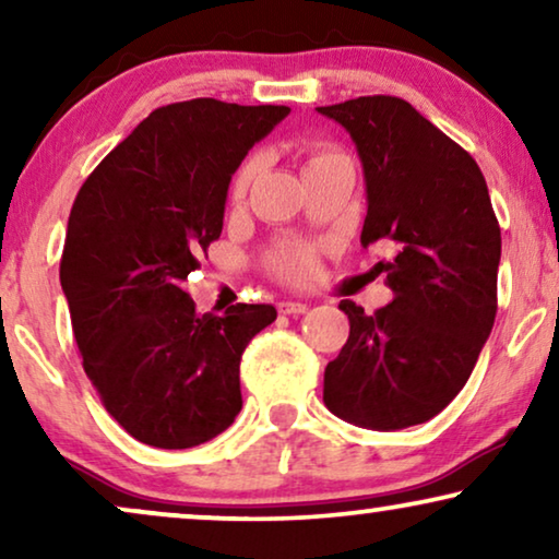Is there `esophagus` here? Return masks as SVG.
I'll return each instance as SVG.
<instances>
[{
  "mask_svg": "<svg viewBox=\"0 0 559 559\" xmlns=\"http://www.w3.org/2000/svg\"><path fill=\"white\" fill-rule=\"evenodd\" d=\"M277 308H280L282 316H302V312H308V305H305V302H293V300H282Z\"/></svg>",
  "mask_w": 559,
  "mask_h": 559,
  "instance_id": "esophagus-1",
  "label": "esophagus"
}]
</instances>
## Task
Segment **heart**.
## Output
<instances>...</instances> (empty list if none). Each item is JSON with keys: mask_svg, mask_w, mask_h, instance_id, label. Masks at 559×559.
<instances>
[{"mask_svg": "<svg viewBox=\"0 0 559 559\" xmlns=\"http://www.w3.org/2000/svg\"><path fill=\"white\" fill-rule=\"evenodd\" d=\"M341 157V152H335L331 147H312L305 157V173L312 170V167L328 163V159ZM259 173V157L251 155L243 159L239 165V170L234 173L231 180V198L236 203L243 201L249 195L251 182H254ZM266 266L274 277H280L282 282H305L312 274V251L302 243H282V247H274L270 254H266Z\"/></svg>", "mask_w": 559, "mask_h": 559, "instance_id": "obj_1", "label": "heart"}]
</instances>
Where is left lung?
I'll return each instance as SVG.
<instances>
[{"instance_id": "obj_1", "label": "left lung", "mask_w": 559, "mask_h": 559, "mask_svg": "<svg viewBox=\"0 0 559 559\" xmlns=\"http://www.w3.org/2000/svg\"><path fill=\"white\" fill-rule=\"evenodd\" d=\"M318 111L361 157V247H394L373 266L394 300L373 316L354 300L338 305L350 333L325 366L323 402L369 430L427 423L465 386L496 320L501 228L484 173L404 98L358 96Z\"/></svg>"}]
</instances>
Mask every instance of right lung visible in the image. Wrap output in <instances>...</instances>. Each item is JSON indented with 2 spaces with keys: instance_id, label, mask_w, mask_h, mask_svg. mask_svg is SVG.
Here are the masks:
<instances>
[{
  "instance_id": "obj_1",
  "label": "right lung",
  "mask_w": 559,
  "mask_h": 559,
  "mask_svg": "<svg viewBox=\"0 0 559 559\" xmlns=\"http://www.w3.org/2000/svg\"><path fill=\"white\" fill-rule=\"evenodd\" d=\"M287 106L218 98L159 106L83 182L60 285L83 369L134 440L182 450L241 409L239 364L272 305L198 316L182 282L224 228L228 182Z\"/></svg>"
}]
</instances>
